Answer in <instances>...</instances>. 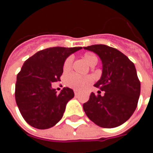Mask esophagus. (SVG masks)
<instances>
[{
  "label": "esophagus",
  "mask_w": 153,
  "mask_h": 153,
  "mask_svg": "<svg viewBox=\"0 0 153 153\" xmlns=\"http://www.w3.org/2000/svg\"><path fill=\"white\" fill-rule=\"evenodd\" d=\"M74 95H75V96H78V95H79V91H78V90H74Z\"/></svg>",
  "instance_id": "esophagus-1"
}]
</instances>
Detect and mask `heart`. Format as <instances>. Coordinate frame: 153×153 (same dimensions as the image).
Here are the masks:
<instances>
[{
	"instance_id": "1",
	"label": "heart",
	"mask_w": 153,
	"mask_h": 153,
	"mask_svg": "<svg viewBox=\"0 0 153 153\" xmlns=\"http://www.w3.org/2000/svg\"><path fill=\"white\" fill-rule=\"evenodd\" d=\"M83 58L86 60L87 63L90 66H95L97 63V57L96 55L91 52H87L83 55ZM73 63V58L69 56L65 59L63 64V71L64 72H68L70 71ZM65 84L67 86L72 88L74 89L82 90L84 88H86L88 85L93 82V79L90 76H80L76 74L72 73L67 75L65 78Z\"/></svg>"
}]
</instances>
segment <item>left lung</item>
Masks as SVG:
<instances>
[{
	"label": "left lung",
	"instance_id": "left-lung-1",
	"mask_svg": "<svg viewBox=\"0 0 153 153\" xmlns=\"http://www.w3.org/2000/svg\"><path fill=\"white\" fill-rule=\"evenodd\" d=\"M84 49L93 51L102 63V77L94 86L105 93L95 95L83 104L87 116L102 128H115L134 112L140 95V81L134 63L115 48L97 44Z\"/></svg>",
	"mask_w": 153,
	"mask_h": 153
}]
</instances>
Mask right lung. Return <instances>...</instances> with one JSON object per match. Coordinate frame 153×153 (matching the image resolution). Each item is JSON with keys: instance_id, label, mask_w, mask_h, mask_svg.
Returning <instances> with one entry per match:
<instances>
[{"instance_id": "1", "label": "right lung", "mask_w": 153, "mask_h": 153, "mask_svg": "<svg viewBox=\"0 0 153 153\" xmlns=\"http://www.w3.org/2000/svg\"><path fill=\"white\" fill-rule=\"evenodd\" d=\"M82 47H50L39 51L25 61L17 74L15 101L25 121L38 129L60 121L74 91L64 88L60 93L51 83L60 81L67 57Z\"/></svg>"}]
</instances>
